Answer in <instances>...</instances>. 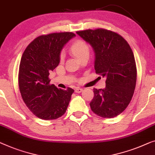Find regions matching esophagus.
Returning a JSON list of instances; mask_svg holds the SVG:
<instances>
[{
    "label": "esophagus",
    "instance_id": "34e87169",
    "mask_svg": "<svg viewBox=\"0 0 155 155\" xmlns=\"http://www.w3.org/2000/svg\"><path fill=\"white\" fill-rule=\"evenodd\" d=\"M83 91V89L82 88H80V87H77V88L75 89V93H80Z\"/></svg>",
    "mask_w": 155,
    "mask_h": 155
}]
</instances>
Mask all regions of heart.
<instances>
[{
  "mask_svg": "<svg viewBox=\"0 0 155 155\" xmlns=\"http://www.w3.org/2000/svg\"><path fill=\"white\" fill-rule=\"evenodd\" d=\"M71 51L75 55V57L78 58V59H82V57H86V56H89V52H90V50H89V47L88 44L86 42L83 41V40H79L75 41L71 46ZM65 58L64 53H61L60 55V59L63 61Z\"/></svg>",
  "mask_w": 155,
  "mask_h": 155,
  "instance_id": "1",
  "label": "heart"
}]
</instances>
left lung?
Returning <instances> with one entry per match:
<instances>
[{"instance_id":"8db88e82","label":"left lung","mask_w":155,"mask_h":155,"mask_svg":"<svg viewBox=\"0 0 155 155\" xmlns=\"http://www.w3.org/2000/svg\"><path fill=\"white\" fill-rule=\"evenodd\" d=\"M76 33L92 47L96 73L106 77L105 89H94L91 110L102 117H115L127 108L135 90L137 71L133 51L120 35L111 31Z\"/></svg>"}]
</instances>
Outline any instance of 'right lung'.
Returning <instances> with one entry per match:
<instances>
[{"mask_svg":"<svg viewBox=\"0 0 155 155\" xmlns=\"http://www.w3.org/2000/svg\"><path fill=\"white\" fill-rule=\"evenodd\" d=\"M75 35L54 33L34 39L22 54L19 87L22 99L34 115L45 120H56L66 113L74 90L50 84L49 75L58 66L61 51Z\"/></svg>","mask_w":155,"mask_h":155,"instance_id":"obj_1","label":"right lung"}]
</instances>
